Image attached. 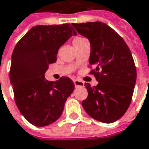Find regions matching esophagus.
Masks as SVG:
<instances>
[{
    "instance_id": "1",
    "label": "esophagus",
    "mask_w": 149,
    "mask_h": 149,
    "mask_svg": "<svg viewBox=\"0 0 149 149\" xmlns=\"http://www.w3.org/2000/svg\"><path fill=\"white\" fill-rule=\"evenodd\" d=\"M73 82H74V85L76 87H82V86L84 85V83H83L82 81H80V80H77V79L74 80Z\"/></svg>"
}]
</instances>
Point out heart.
<instances>
[{
	"instance_id": "obj_1",
	"label": "heart",
	"mask_w": 149,
	"mask_h": 149,
	"mask_svg": "<svg viewBox=\"0 0 149 149\" xmlns=\"http://www.w3.org/2000/svg\"><path fill=\"white\" fill-rule=\"evenodd\" d=\"M83 40H85V38H83V37H81V36L76 37L74 40H73V45H74V44H76V43H77V42H81V41H83Z\"/></svg>"
}]
</instances>
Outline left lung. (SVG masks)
<instances>
[{
  "label": "left lung",
  "instance_id": "left-lung-1",
  "mask_svg": "<svg viewBox=\"0 0 149 149\" xmlns=\"http://www.w3.org/2000/svg\"><path fill=\"white\" fill-rule=\"evenodd\" d=\"M91 45L89 64L98 81L96 87L85 83L87 97L81 102L94 119L112 123L123 116L129 107L137 78L133 56L126 42L107 24L101 22L72 23Z\"/></svg>",
  "mask_w": 149,
  "mask_h": 149
}]
</instances>
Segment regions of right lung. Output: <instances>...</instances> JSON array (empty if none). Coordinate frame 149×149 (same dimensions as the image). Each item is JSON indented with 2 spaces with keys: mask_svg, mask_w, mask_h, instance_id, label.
<instances>
[{
  "mask_svg": "<svg viewBox=\"0 0 149 149\" xmlns=\"http://www.w3.org/2000/svg\"><path fill=\"white\" fill-rule=\"evenodd\" d=\"M73 35L77 33L68 23L39 25L31 27L13 50L10 81L15 102L34 126H47L58 119L74 90V83L68 77L51 81L44 76L49 64L56 62L58 49Z\"/></svg>",
  "mask_w": 149,
  "mask_h": 149,
  "instance_id": "obj_1",
  "label": "right lung"
}]
</instances>
